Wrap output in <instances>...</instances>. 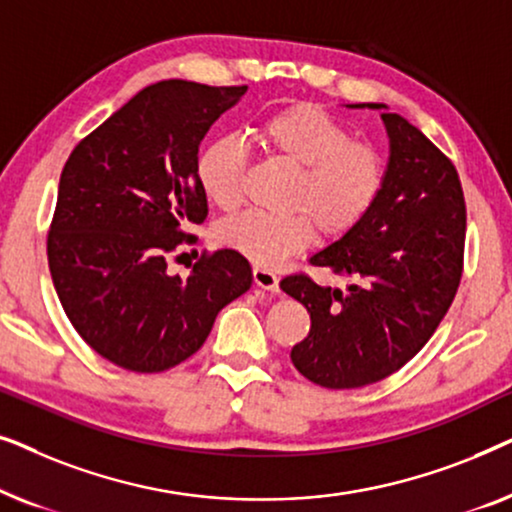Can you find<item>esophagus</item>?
Listing matches in <instances>:
<instances>
[{"label": "esophagus", "mask_w": 512, "mask_h": 512, "mask_svg": "<svg viewBox=\"0 0 512 512\" xmlns=\"http://www.w3.org/2000/svg\"><path fill=\"white\" fill-rule=\"evenodd\" d=\"M254 282L265 291H272V293L279 291V277L272 270L263 268V265H254Z\"/></svg>", "instance_id": "esophagus-1"}]
</instances>
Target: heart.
I'll return each mask as SVG.
<instances>
[{"label": "heart", "mask_w": 512, "mask_h": 512, "mask_svg": "<svg viewBox=\"0 0 512 512\" xmlns=\"http://www.w3.org/2000/svg\"><path fill=\"white\" fill-rule=\"evenodd\" d=\"M258 139L272 156L298 167L291 214L244 212L223 221L216 237L256 265H277L317 237L352 233L366 221L387 184V160L375 146L354 142L352 130L317 104H289L258 123ZM249 151L235 137L209 142L195 160L200 191L230 212L242 200Z\"/></svg>", "instance_id": "1"}]
</instances>
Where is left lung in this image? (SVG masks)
<instances>
[{"mask_svg": "<svg viewBox=\"0 0 512 512\" xmlns=\"http://www.w3.org/2000/svg\"><path fill=\"white\" fill-rule=\"evenodd\" d=\"M382 121L391 158L380 200L361 226L310 258L352 279L349 291L324 289L305 272L279 282L312 321L291 349L293 366L326 389H359L401 370L436 333L464 272L457 167L403 116L384 111Z\"/></svg>", "mask_w": 512, "mask_h": 512, "instance_id": "1", "label": "left lung"}]
</instances>
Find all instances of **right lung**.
<instances>
[{
	"label": "right lung",
	"mask_w": 512,
	"mask_h": 512,
	"mask_svg": "<svg viewBox=\"0 0 512 512\" xmlns=\"http://www.w3.org/2000/svg\"><path fill=\"white\" fill-rule=\"evenodd\" d=\"M244 93L153 83L83 137L62 167L48 268L76 333L116 366H179L251 286L247 258L233 249L202 251L188 277L170 272L181 244L198 242L188 230L209 212L195 177L200 142Z\"/></svg>",
	"instance_id": "obj_1"
}]
</instances>
